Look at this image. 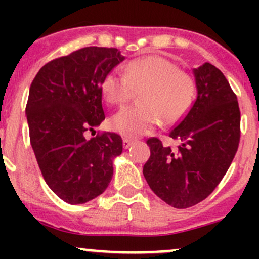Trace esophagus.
<instances>
[{
	"label": "esophagus",
	"instance_id": "esophagus-1",
	"mask_svg": "<svg viewBox=\"0 0 259 259\" xmlns=\"http://www.w3.org/2000/svg\"><path fill=\"white\" fill-rule=\"evenodd\" d=\"M132 144H133V140L127 139V138H124V139H122V146H124V149H127Z\"/></svg>",
	"mask_w": 259,
	"mask_h": 259
}]
</instances>
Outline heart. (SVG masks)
I'll return each instance as SVG.
<instances>
[{"label": "heart", "instance_id": "obj_1", "mask_svg": "<svg viewBox=\"0 0 259 259\" xmlns=\"http://www.w3.org/2000/svg\"><path fill=\"white\" fill-rule=\"evenodd\" d=\"M101 90L113 105H122L134 90H140V105L122 109L110 121L114 132L137 138L150 133L160 121L165 125L180 121L192 108L195 81L171 60L151 55L130 61L125 74L119 70L109 72Z\"/></svg>", "mask_w": 259, "mask_h": 259}]
</instances>
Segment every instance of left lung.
I'll list each match as a JSON object with an SVG mask.
<instances>
[{
	"label": "left lung",
	"instance_id": "1",
	"mask_svg": "<svg viewBox=\"0 0 259 259\" xmlns=\"http://www.w3.org/2000/svg\"><path fill=\"white\" fill-rule=\"evenodd\" d=\"M197 99L169 137L180 140L178 150L150 138V158L143 168L150 189L178 209L204 200L217 188L237 153L241 111L228 80L214 65L193 69Z\"/></svg>",
	"mask_w": 259,
	"mask_h": 259
}]
</instances>
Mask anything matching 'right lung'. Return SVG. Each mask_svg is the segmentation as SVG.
<instances>
[{
  "mask_svg": "<svg viewBox=\"0 0 259 259\" xmlns=\"http://www.w3.org/2000/svg\"><path fill=\"white\" fill-rule=\"evenodd\" d=\"M124 59L114 48H83L44 65L31 83V146L46 184L69 204L93 200L113 178L121 137L103 133L88 140L85 133L105 119L101 85Z\"/></svg>",
  "mask_w": 259,
  "mask_h": 259,
  "instance_id": "add662e5",
  "label": "right lung"
}]
</instances>
